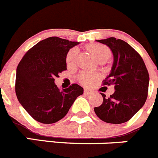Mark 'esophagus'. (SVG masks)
<instances>
[{
    "mask_svg": "<svg viewBox=\"0 0 158 158\" xmlns=\"http://www.w3.org/2000/svg\"><path fill=\"white\" fill-rule=\"evenodd\" d=\"M84 92H85V94H92L93 91L89 90V89H84Z\"/></svg>",
    "mask_w": 158,
    "mask_h": 158,
    "instance_id": "esophagus-1",
    "label": "esophagus"
}]
</instances>
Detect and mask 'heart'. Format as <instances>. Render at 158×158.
<instances>
[{"mask_svg": "<svg viewBox=\"0 0 158 158\" xmlns=\"http://www.w3.org/2000/svg\"><path fill=\"white\" fill-rule=\"evenodd\" d=\"M87 49L92 53L94 57L97 59V61L108 60L111 57V52L107 47L100 44H91L87 46ZM78 51L76 48L70 50L66 56V63L68 66H72L75 64L77 59ZM96 76L94 73L89 72H82L79 76V79L81 83L83 85H90L93 81L95 79Z\"/></svg>", "mask_w": 158, "mask_h": 158, "instance_id": "1", "label": "heart"}]
</instances>
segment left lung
Segmentation results:
<instances>
[{
	"label": "left lung",
	"mask_w": 158,
	"mask_h": 158,
	"mask_svg": "<svg viewBox=\"0 0 158 158\" xmlns=\"http://www.w3.org/2000/svg\"><path fill=\"white\" fill-rule=\"evenodd\" d=\"M97 41L107 45L113 53L111 71L103 85L112 84L115 91L109 97L101 94L103 103L94 107V111L107 123H124L132 118L147 101L148 71L141 56L122 40L110 37Z\"/></svg>",
	"instance_id": "8db88e82"
}]
</instances>
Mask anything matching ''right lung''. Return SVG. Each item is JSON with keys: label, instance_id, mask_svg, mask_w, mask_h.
<instances>
[{"label": "right lung", "instance_id": "1", "mask_svg": "<svg viewBox=\"0 0 158 158\" xmlns=\"http://www.w3.org/2000/svg\"><path fill=\"white\" fill-rule=\"evenodd\" d=\"M79 44L51 36L33 46L19 62L16 70V96L25 110L37 122H58L83 94V88L78 84L60 90L54 83V78L67 69L66 56L69 49Z\"/></svg>", "mask_w": 158, "mask_h": 158}]
</instances>
